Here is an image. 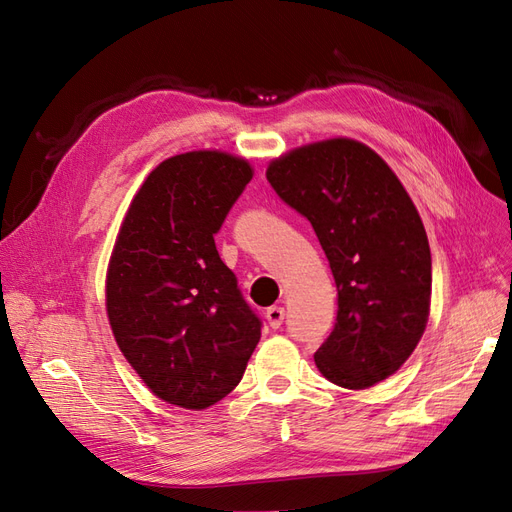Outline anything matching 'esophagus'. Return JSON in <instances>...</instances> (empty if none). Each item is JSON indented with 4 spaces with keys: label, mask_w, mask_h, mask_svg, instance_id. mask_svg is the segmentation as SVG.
Masks as SVG:
<instances>
[{
    "label": "esophagus",
    "mask_w": 512,
    "mask_h": 512,
    "mask_svg": "<svg viewBox=\"0 0 512 512\" xmlns=\"http://www.w3.org/2000/svg\"><path fill=\"white\" fill-rule=\"evenodd\" d=\"M266 319H268L272 329H278L280 325H283V321H285V308H280V306L268 308L266 310Z\"/></svg>",
    "instance_id": "1"
}]
</instances>
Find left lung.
Here are the masks:
<instances>
[{
	"instance_id": "obj_1",
	"label": "left lung",
	"mask_w": 512,
	"mask_h": 512,
	"mask_svg": "<svg viewBox=\"0 0 512 512\" xmlns=\"http://www.w3.org/2000/svg\"><path fill=\"white\" fill-rule=\"evenodd\" d=\"M276 195L310 221L338 289L319 372L344 389L385 381L415 351L430 315L432 255L419 212L368 146L336 138L268 168Z\"/></svg>"
}]
</instances>
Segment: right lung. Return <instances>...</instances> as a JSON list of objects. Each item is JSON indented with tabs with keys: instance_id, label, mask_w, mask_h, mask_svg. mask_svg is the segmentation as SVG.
<instances>
[{
	"instance_id": "1",
	"label": "right lung",
	"mask_w": 512,
	"mask_h": 512,
	"mask_svg": "<svg viewBox=\"0 0 512 512\" xmlns=\"http://www.w3.org/2000/svg\"><path fill=\"white\" fill-rule=\"evenodd\" d=\"M253 178L217 151L170 157L148 174L114 244L106 308L119 349L146 387L202 410L242 381L261 336L214 234Z\"/></svg>"
}]
</instances>
